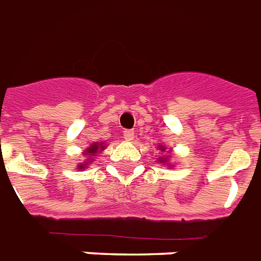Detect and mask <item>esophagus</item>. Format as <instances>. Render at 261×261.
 <instances>
[{
    "mask_svg": "<svg viewBox=\"0 0 261 261\" xmlns=\"http://www.w3.org/2000/svg\"><path fill=\"white\" fill-rule=\"evenodd\" d=\"M123 137L126 141H133L134 139V131L133 130H124L123 131Z\"/></svg>",
    "mask_w": 261,
    "mask_h": 261,
    "instance_id": "1",
    "label": "esophagus"
}]
</instances>
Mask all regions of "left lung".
Here are the masks:
<instances>
[{"label":"left lung","instance_id":"1","mask_svg":"<svg viewBox=\"0 0 261 261\" xmlns=\"http://www.w3.org/2000/svg\"><path fill=\"white\" fill-rule=\"evenodd\" d=\"M156 149H160L161 152L166 151V147H165L164 145H158V146H156ZM170 158H171V156L167 155V154H166L165 156H160V158H158L156 161H158V162H160V164H162V165H167L169 167H174V165L170 162Z\"/></svg>","mask_w":261,"mask_h":261}]
</instances>
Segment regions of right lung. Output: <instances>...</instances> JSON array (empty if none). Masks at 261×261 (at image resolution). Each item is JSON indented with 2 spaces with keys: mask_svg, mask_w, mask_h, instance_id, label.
<instances>
[{
  "mask_svg": "<svg viewBox=\"0 0 261 261\" xmlns=\"http://www.w3.org/2000/svg\"><path fill=\"white\" fill-rule=\"evenodd\" d=\"M106 149V143L105 142H95V143H92V145H90V147H87L84 151H83V155L86 156V160L83 161V162H79V165H77V169H87V167L90 166L92 162H95V156L99 154V152H101L103 150Z\"/></svg>",
  "mask_w": 261,
  "mask_h": 261,
  "instance_id": "add662e5",
  "label": "right lung"
}]
</instances>
